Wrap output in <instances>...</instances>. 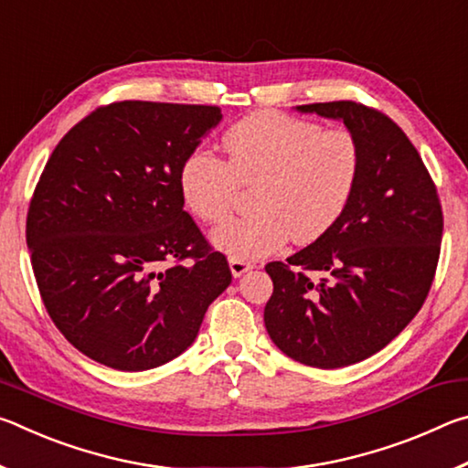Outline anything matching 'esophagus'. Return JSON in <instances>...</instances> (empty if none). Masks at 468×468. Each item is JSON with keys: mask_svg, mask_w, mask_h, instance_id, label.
<instances>
[{"mask_svg": "<svg viewBox=\"0 0 468 468\" xmlns=\"http://www.w3.org/2000/svg\"><path fill=\"white\" fill-rule=\"evenodd\" d=\"M229 268H231V272L235 279H239V276H243L248 271H251L253 264L251 262H245V260H237V258H231L229 260Z\"/></svg>", "mask_w": 468, "mask_h": 468, "instance_id": "obj_1", "label": "esophagus"}]
</instances>
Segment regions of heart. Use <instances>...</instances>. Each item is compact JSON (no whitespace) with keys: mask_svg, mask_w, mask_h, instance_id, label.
I'll return each instance as SVG.
<instances>
[{"mask_svg":"<svg viewBox=\"0 0 468 468\" xmlns=\"http://www.w3.org/2000/svg\"><path fill=\"white\" fill-rule=\"evenodd\" d=\"M225 161L206 148L187 153L177 169L181 204L194 218L217 225L231 215L239 186L251 187L253 215L212 233L220 251L258 260L291 237L314 243L345 215L361 177V144L346 128L258 111L223 133Z\"/></svg>","mask_w":468,"mask_h":468,"instance_id":"1","label":"heart"}]
</instances>
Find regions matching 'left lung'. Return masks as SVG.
<instances>
[{
	"label": "left lung",
	"instance_id": "1",
	"mask_svg": "<svg viewBox=\"0 0 468 468\" xmlns=\"http://www.w3.org/2000/svg\"><path fill=\"white\" fill-rule=\"evenodd\" d=\"M343 120L363 165L353 200L318 241L266 264L272 343L303 366L335 369L382 351L415 318L440 260L443 215L430 171L407 133L355 101L297 107Z\"/></svg>",
	"mask_w": 468,
	"mask_h": 468
}]
</instances>
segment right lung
<instances>
[{
	"label": "right lung",
	"mask_w": 468,
	"mask_h": 468,
	"mask_svg": "<svg viewBox=\"0 0 468 468\" xmlns=\"http://www.w3.org/2000/svg\"><path fill=\"white\" fill-rule=\"evenodd\" d=\"M220 117L217 105L111 102L51 153L27 243L47 314L86 357L120 371L165 366L231 282L177 189L181 161Z\"/></svg>",
	"instance_id": "1"
}]
</instances>
